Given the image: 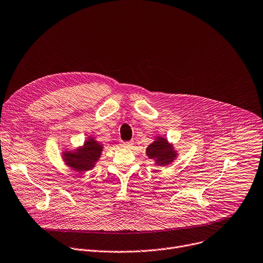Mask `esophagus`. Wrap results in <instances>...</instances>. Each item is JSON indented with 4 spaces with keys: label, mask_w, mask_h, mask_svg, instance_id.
<instances>
[{
    "label": "esophagus",
    "mask_w": 263,
    "mask_h": 263,
    "mask_svg": "<svg viewBox=\"0 0 263 263\" xmlns=\"http://www.w3.org/2000/svg\"><path fill=\"white\" fill-rule=\"evenodd\" d=\"M121 146L122 147H124V148H129V147H132L133 146V143L132 142H121Z\"/></svg>",
    "instance_id": "1"
}]
</instances>
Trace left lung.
I'll list each match as a JSON object with an SVG mask.
<instances>
[{
	"label": "left lung",
	"instance_id": "1",
	"mask_svg": "<svg viewBox=\"0 0 263 263\" xmlns=\"http://www.w3.org/2000/svg\"><path fill=\"white\" fill-rule=\"evenodd\" d=\"M146 154L149 159L156 160V163L159 166L170 164L177 157V153L174 152L172 145L168 143L167 139L161 137H158L156 141L148 145Z\"/></svg>",
	"mask_w": 263,
	"mask_h": 263
}]
</instances>
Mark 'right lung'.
<instances>
[{
  "label": "right lung",
  "mask_w": 263,
  "mask_h": 263,
  "mask_svg": "<svg viewBox=\"0 0 263 263\" xmlns=\"http://www.w3.org/2000/svg\"><path fill=\"white\" fill-rule=\"evenodd\" d=\"M102 152V145L95 141L93 138H90L83 146L76 152L64 153V159L68 166L73 168L78 172L92 169L98 159L100 158Z\"/></svg>",
  "instance_id": "right-lung-1"
}]
</instances>
